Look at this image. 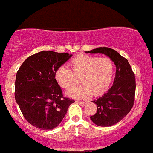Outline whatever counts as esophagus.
Segmentation results:
<instances>
[{
	"instance_id": "1",
	"label": "esophagus",
	"mask_w": 153,
	"mask_h": 153,
	"mask_svg": "<svg viewBox=\"0 0 153 153\" xmlns=\"http://www.w3.org/2000/svg\"><path fill=\"white\" fill-rule=\"evenodd\" d=\"M76 102L81 105H85L86 104V102H83V101H78H78H76Z\"/></svg>"
}]
</instances>
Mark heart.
Segmentation results:
<instances>
[{"label":"heart","mask_w":153,"mask_h":153,"mask_svg":"<svg viewBox=\"0 0 153 153\" xmlns=\"http://www.w3.org/2000/svg\"><path fill=\"white\" fill-rule=\"evenodd\" d=\"M72 71L66 66H60L55 72L58 84L64 89L73 87L76 76H81V85L67 91L70 97L86 98L93 94L99 95L108 88L114 75V63L108 57L77 56L70 62Z\"/></svg>","instance_id":"heart-1"}]
</instances>
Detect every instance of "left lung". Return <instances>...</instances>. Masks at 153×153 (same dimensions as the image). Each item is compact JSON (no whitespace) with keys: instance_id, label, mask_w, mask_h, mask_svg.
<instances>
[{"instance_id":"left-lung-1","label":"left lung","mask_w":153,"mask_h":153,"mask_svg":"<svg viewBox=\"0 0 153 153\" xmlns=\"http://www.w3.org/2000/svg\"><path fill=\"white\" fill-rule=\"evenodd\" d=\"M86 53L105 54L117 67L113 86L102 97L92 101L97 105V110L95 114L90 117L98 126H112L123 120L133 108L136 92L135 74L128 61L115 50L97 48Z\"/></svg>"}]
</instances>
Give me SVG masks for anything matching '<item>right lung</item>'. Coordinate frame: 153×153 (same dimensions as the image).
<instances>
[{
    "label": "right lung",
    "instance_id": "add662e5",
    "mask_svg": "<svg viewBox=\"0 0 153 153\" xmlns=\"http://www.w3.org/2000/svg\"><path fill=\"white\" fill-rule=\"evenodd\" d=\"M71 54L41 51L29 56L17 72L14 96L24 118L45 131L56 128L75 100L64 97L55 79L56 70Z\"/></svg>",
    "mask_w": 153,
    "mask_h": 153
}]
</instances>
